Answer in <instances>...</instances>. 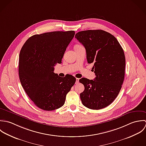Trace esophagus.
I'll use <instances>...</instances> for the list:
<instances>
[{
    "label": "esophagus",
    "mask_w": 146,
    "mask_h": 146,
    "mask_svg": "<svg viewBox=\"0 0 146 146\" xmlns=\"http://www.w3.org/2000/svg\"><path fill=\"white\" fill-rule=\"evenodd\" d=\"M79 80H80L79 78H76V84H78L79 83Z\"/></svg>",
    "instance_id": "1"
}]
</instances>
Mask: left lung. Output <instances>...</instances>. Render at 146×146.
I'll list each match as a JSON object with an SVG mask.
<instances>
[{
    "instance_id": "obj_1",
    "label": "left lung",
    "mask_w": 146,
    "mask_h": 146,
    "mask_svg": "<svg viewBox=\"0 0 146 146\" xmlns=\"http://www.w3.org/2000/svg\"><path fill=\"white\" fill-rule=\"evenodd\" d=\"M85 47L88 64H94L96 77L79 81L85 86L80 94L84 106L91 110H100L111 104L116 98L125 76V57L116 38L102 30H88L75 35Z\"/></svg>"
}]
</instances>
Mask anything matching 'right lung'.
I'll return each mask as SVG.
<instances>
[{"label":"right lung","mask_w":146,"mask_h":146,"mask_svg":"<svg viewBox=\"0 0 146 146\" xmlns=\"http://www.w3.org/2000/svg\"><path fill=\"white\" fill-rule=\"evenodd\" d=\"M74 34L73 30L35 34L25 42L20 51V82L34 104L43 110L61 107L76 82V78L70 74L60 77L54 72V66L61 63Z\"/></svg>","instance_id":"right-lung-1"}]
</instances>
